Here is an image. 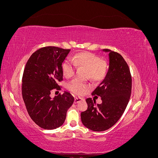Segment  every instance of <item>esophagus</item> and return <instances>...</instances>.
Here are the masks:
<instances>
[{"label": "esophagus", "instance_id": "1", "mask_svg": "<svg viewBox=\"0 0 158 158\" xmlns=\"http://www.w3.org/2000/svg\"><path fill=\"white\" fill-rule=\"evenodd\" d=\"M82 98H75L74 103L75 104H76V103H79L80 102L82 101Z\"/></svg>", "mask_w": 158, "mask_h": 158}]
</instances>
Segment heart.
Returning <instances> with one entry per match:
<instances>
[{
    "label": "heart",
    "instance_id": "1",
    "mask_svg": "<svg viewBox=\"0 0 158 158\" xmlns=\"http://www.w3.org/2000/svg\"><path fill=\"white\" fill-rule=\"evenodd\" d=\"M70 62L71 63L66 60L62 66V71L66 78H70L74 75L75 67L73 65L77 68L86 69L89 78L95 81L102 80L107 74V64L106 62L102 60L98 56L91 52H80L72 57ZM68 88L75 94L81 95L85 92L88 85L74 80L69 84Z\"/></svg>",
    "mask_w": 158,
    "mask_h": 158
}]
</instances>
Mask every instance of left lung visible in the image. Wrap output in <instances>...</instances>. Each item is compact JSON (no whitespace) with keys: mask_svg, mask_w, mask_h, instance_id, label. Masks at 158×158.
Returning <instances> with one entry per match:
<instances>
[{"mask_svg":"<svg viewBox=\"0 0 158 158\" xmlns=\"http://www.w3.org/2000/svg\"><path fill=\"white\" fill-rule=\"evenodd\" d=\"M108 52L109 69L104 79L92 92L102 98L101 104L88 98L86 111L81 113L83 125L93 131H104L110 128L121 118L127 106L131 94L132 78L128 66L117 52Z\"/></svg>","mask_w":158,"mask_h":158,"instance_id":"obj_1","label":"left lung"}]
</instances>
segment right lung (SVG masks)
I'll use <instances>...</instances> for the list:
<instances>
[{"mask_svg": "<svg viewBox=\"0 0 158 158\" xmlns=\"http://www.w3.org/2000/svg\"><path fill=\"white\" fill-rule=\"evenodd\" d=\"M70 51L43 47L31 55L23 70L22 93L27 113L36 125L47 130L63 125L74 102L67 92L53 98L50 96L51 90L59 88L57 83L63 80L62 64Z\"/></svg>", "mask_w": 158, "mask_h": 158, "instance_id": "1", "label": "right lung"}]
</instances>
